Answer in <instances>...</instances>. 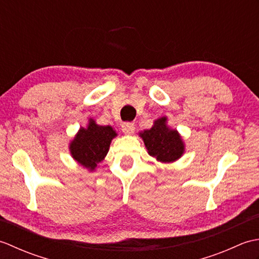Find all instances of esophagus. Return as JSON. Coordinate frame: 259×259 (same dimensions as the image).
<instances>
[{"instance_id":"34e87169","label":"esophagus","mask_w":259,"mask_h":259,"mask_svg":"<svg viewBox=\"0 0 259 259\" xmlns=\"http://www.w3.org/2000/svg\"><path fill=\"white\" fill-rule=\"evenodd\" d=\"M121 130H122L123 133L126 134V135L134 134L135 124L131 123V122H124V123H122V125H121Z\"/></svg>"}]
</instances>
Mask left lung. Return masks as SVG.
I'll use <instances>...</instances> for the list:
<instances>
[{
	"label": "left lung",
	"instance_id": "left-lung-1",
	"mask_svg": "<svg viewBox=\"0 0 259 259\" xmlns=\"http://www.w3.org/2000/svg\"><path fill=\"white\" fill-rule=\"evenodd\" d=\"M166 117L156 120L152 128L145 130L140 136L150 156L158 161L171 162L184 153V142L177 131L166 125Z\"/></svg>",
	"mask_w": 259,
	"mask_h": 259
}]
</instances>
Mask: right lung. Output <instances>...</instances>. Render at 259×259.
I'll list each match as a JSON object with an SVG mask.
<instances>
[{"mask_svg": "<svg viewBox=\"0 0 259 259\" xmlns=\"http://www.w3.org/2000/svg\"><path fill=\"white\" fill-rule=\"evenodd\" d=\"M117 136L110 125H99L90 120L88 128H81L71 142V155L82 166L93 170L106 157L111 140Z\"/></svg>", "mask_w": 259, "mask_h": 259, "instance_id": "add662e5", "label": "right lung"}]
</instances>
